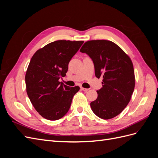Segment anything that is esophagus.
Wrapping results in <instances>:
<instances>
[{"label":"esophagus","mask_w":158,"mask_h":158,"mask_svg":"<svg viewBox=\"0 0 158 158\" xmlns=\"http://www.w3.org/2000/svg\"><path fill=\"white\" fill-rule=\"evenodd\" d=\"M80 89H82V91H84V92H87V91H88V90H89V89H88V88H83V87H81V88H80Z\"/></svg>","instance_id":"obj_1"}]
</instances>
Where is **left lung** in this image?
Returning <instances> with one entry per match:
<instances>
[{"label": "left lung", "mask_w": 158, "mask_h": 158, "mask_svg": "<svg viewBox=\"0 0 158 158\" xmlns=\"http://www.w3.org/2000/svg\"><path fill=\"white\" fill-rule=\"evenodd\" d=\"M80 52L92 60L95 76L103 78L102 88L97 91L98 98L90 103L92 111L103 119L116 117L127 107L135 89V72L130 57L107 40L85 42Z\"/></svg>", "instance_id": "8db88e82"}]
</instances>
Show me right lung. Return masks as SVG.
Segmentation results:
<instances>
[{
  "mask_svg": "<svg viewBox=\"0 0 158 158\" xmlns=\"http://www.w3.org/2000/svg\"><path fill=\"white\" fill-rule=\"evenodd\" d=\"M84 41L59 40L37 50L31 57L26 74V92L31 103L43 117L55 121L70 109L78 86L59 82L68 71L69 63Z\"/></svg>",
  "mask_w": 158,
  "mask_h": 158,
  "instance_id": "1",
  "label": "right lung"
}]
</instances>
